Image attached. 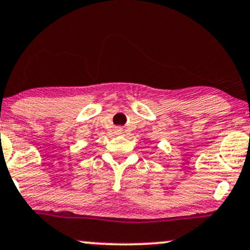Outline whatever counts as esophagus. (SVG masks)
Segmentation results:
<instances>
[{"mask_svg": "<svg viewBox=\"0 0 250 250\" xmlns=\"http://www.w3.org/2000/svg\"><path fill=\"white\" fill-rule=\"evenodd\" d=\"M115 134H117V135L123 134V128L122 127H116L115 128Z\"/></svg>", "mask_w": 250, "mask_h": 250, "instance_id": "1", "label": "esophagus"}]
</instances>
